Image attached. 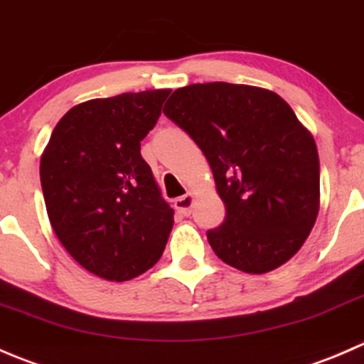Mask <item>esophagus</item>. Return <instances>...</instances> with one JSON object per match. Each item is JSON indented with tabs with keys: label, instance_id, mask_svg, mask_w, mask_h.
Returning <instances> with one entry per match:
<instances>
[{
	"label": "esophagus",
	"instance_id": "obj_1",
	"mask_svg": "<svg viewBox=\"0 0 364 364\" xmlns=\"http://www.w3.org/2000/svg\"><path fill=\"white\" fill-rule=\"evenodd\" d=\"M194 203V194L187 193L186 196H181L175 200V208H177L178 214L182 215H189L191 214V208H193Z\"/></svg>",
	"mask_w": 364,
	"mask_h": 364
}]
</instances>
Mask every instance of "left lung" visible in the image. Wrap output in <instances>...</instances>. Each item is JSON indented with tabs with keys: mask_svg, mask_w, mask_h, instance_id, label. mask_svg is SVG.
Masks as SVG:
<instances>
[{
	"mask_svg": "<svg viewBox=\"0 0 364 364\" xmlns=\"http://www.w3.org/2000/svg\"><path fill=\"white\" fill-rule=\"evenodd\" d=\"M163 113L200 146L225 201L214 253L247 274L287 264L320 208L318 152L292 107L260 86L205 82L175 90Z\"/></svg>",
	"mask_w": 364,
	"mask_h": 364,
	"instance_id": "obj_1",
	"label": "left lung"
}]
</instances>
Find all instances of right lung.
Listing matches in <instances>:
<instances>
[{
  "instance_id": "1",
  "label": "right lung",
  "mask_w": 364,
  "mask_h": 364,
  "mask_svg": "<svg viewBox=\"0 0 364 364\" xmlns=\"http://www.w3.org/2000/svg\"><path fill=\"white\" fill-rule=\"evenodd\" d=\"M170 92L77 104L42 152V193L56 237L81 267L107 282L154 267L173 228V208L139 152Z\"/></svg>"
}]
</instances>
